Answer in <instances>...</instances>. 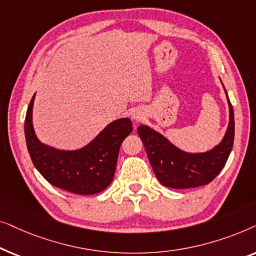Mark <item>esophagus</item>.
Returning <instances> with one entry per match:
<instances>
[{
    "label": "esophagus",
    "mask_w": 256,
    "mask_h": 256,
    "mask_svg": "<svg viewBox=\"0 0 256 256\" xmlns=\"http://www.w3.org/2000/svg\"><path fill=\"white\" fill-rule=\"evenodd\" d=\"M132 120H134V121L138 122V121H141L142 118H143V114L141 113V112L136 110V112H134V113L132 114Z\"/></svg>",
    "instance_id": "1"
}]
</instances>
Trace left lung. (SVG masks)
<instances>
[{
    "instance_id": "left-lung-1",
    "label": "left lung",
    "mask_w": 256,
    "mask_h": 256,
    "mask_svg": "<svg viewBox=\"0 0 256 256\" xmlns=\"http://www.w3.org/2000/svg\"><path fill=\"white\" fill-rule=\"evenodd\" d=\"M225 90V87H224ZM230 122L225 136L214 148L205 152H185L148 126L138 127L149 162L160 183L171 188H190L208 184L218 176L228 160L234 142L233 107L225 90Z\"/></svg>"
}]
</instances>
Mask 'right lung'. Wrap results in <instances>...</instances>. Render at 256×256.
Segmentation results:
<instances>
[{"label": "right lung", "instance_id": "add662e5", "mask_svg": "<svg viewBox=\"0 0 256 256\" xmlns=\"http://www.w3.org/2000/svg\"><path fill=\"white\" fill-rule=\"evenodd\" d=\"M26 110L24 132L34 166L48 183L76 194H96L113 180L118 150L132 132V121L122 118L110 122L88 144L76 150H59L42 143L34 134L32 107Z\"/></svg>", "mask_w": 256, "mask_h": 256}]
</instances>
